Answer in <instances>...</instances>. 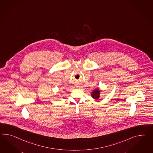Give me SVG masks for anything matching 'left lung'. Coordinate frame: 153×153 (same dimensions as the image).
I'll return each mask as SVG.
<instances>
[{
	"instance_id": "obj_1",
	"label": "left lung",
	"mask_w": 153,
	"mask_h": 153,
	"mask_svg": "<svg viewBox=\"0 0 153 153\" xmlns=\"http://www.w3.org/2000/svg\"><path fill=\"white\" fill-rule=\"evenodd\" d=\"M99 94H100V91L97 89L93 91V93H91V96L95 99H98V98H99Z\"/></svg>"
}]
</instances>
